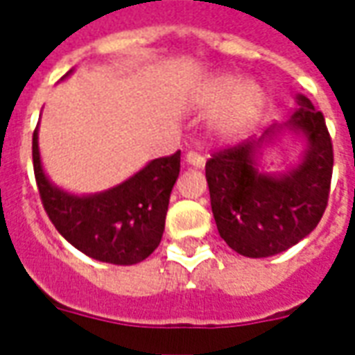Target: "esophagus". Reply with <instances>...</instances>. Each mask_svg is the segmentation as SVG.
<instances>
[{"mask_svg":"<svg viewBox=\"0 0 355 355\" xmlns=\"http://www.w3.org/2000/svg\"><path fill=\"white\" fill-rule=\"evenodd\" d=\"M186 162H188V165H193V167H198V169H201L203 165H205V157L200 154V152H188L186 154Z\"/></svg>","mask_w":355,"mask_h":355,"instance_id":"obj_1","label":"esophagus"}]
</instances>
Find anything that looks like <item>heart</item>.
I'll return each instance as SVG.
<instances>
[{
  "mask_svg": "<svg viewBox=\"0 0 355 355\" xmlns=\"http://www.w3.org/2000/svg\"><path fill=\"white\" fill-rule=\"evenodd\" d=\"M203 112L216 114V129L226 137H239L254 123L264 104V91L259 83H238L232 73H220L207 81L198 94Z\"/></svg>",
  "mask_w": 355,
  "mask_h": 355,
  "instance_id": "obj_1",
  "label": "heart"
}]
</instances>
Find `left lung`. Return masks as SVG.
I'll use <instances>...</instances> for the list:
<instances>
[{
    "label": "left lung",
    "instance_id": "obj_1",
    "mask_svg": "<svg viewBox=\"0 0 355 355\" xmlns=\"http://www.w3.org/2000/svg\"><path fill=\"white\" fill-rule=\"evenodd\" d=\"M287 127L304 135L302 163L287 175H266L254 167V154L279 127L259 140L224 148L205 163L211 209L220 238L243 257L262 259L297 245L325 213L333 175V142L325 117L304 94Z\"/></svg>",
    "mask_w": 355,
    "mask_h": 355
}]
</instances>
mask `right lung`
<instances>
[{"instance_id":"obj_1","label":"right lung","mask_w":355,"mask_h":355,"mask_svg":"<svg viewBox=\"0 0 355 355\" xmlns=\"http://www.w3.org/2000/svg\"><path fill=\"white\" fill-rule=\"evenodd\" d=\"M34 175L45 213L58 234L81 253L110 264H137L154 253L165 230L171 190L180 173V150L157 157L116 188L72 196L45 177L32 139Z\"/></svg>"}]
</instances>
